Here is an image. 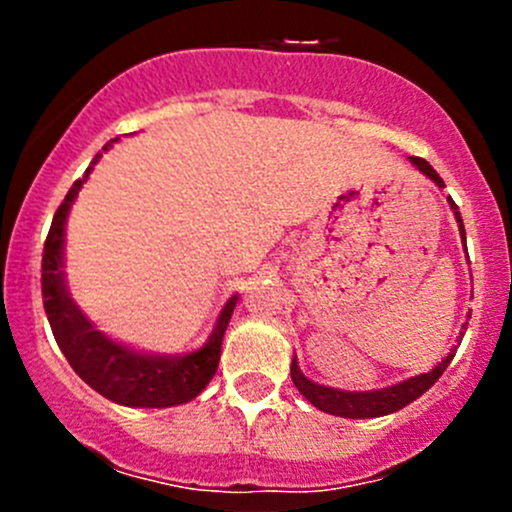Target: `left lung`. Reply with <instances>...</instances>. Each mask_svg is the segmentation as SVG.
I'll return each mask as SVG.
<instances>
[{"label": "left lung", "instance_id": "left-lung-1", "mask_svg": "<svg viewBox=\"0 0 512 512\" xmlns=\"http://www.w3.org/2000/svg\"><path fill=\"white\" fill-rule=\"evenodd\" d=\"M411 163H414L423 175H428V178H431L438 188H443L441 175H438L436 170L428 165V160L411 156ZM448 203H451L453 215H456V220H458V230H461L463 242H466V227H463L461 213H458V205L453 203L451 198H448ZM453 356H456V349H453V352H448L446 359H443L436 369L428 371V374L411 376V379L401 381V384H396V386H389V389L364 391V394H347V391H334V389H327V386L314 384V381H309L307 376L299 371L297 361H292V369L289 371H292V381H294V386L299 389V394H302L309 404L317 406L319 411H327V414L344 416V418H376V416L394 414V411L404 409L406 404L416 401L421 394H426V391L431 389L438 379H441V374L446 371V366L451 364Z\"/></svg>", "mask_w": 512, "mask_h": 512}]
</instances>
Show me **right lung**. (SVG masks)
Wrapping results in <instances>:
<instances>
[{"mask_svg": "<svg viewBox=\"0 0 512 512\" xmlns=\"http://www.w3.org/2000/svg\"><path fill=\"white\" fill-rule=\"evenodd\" d=\"M108 146H103V151H108ZM89 173L91 168L86 170V175ZM84 180H76L71 185L64 203L56 210L44 242V255H41V297H44L46 317H49L56 344L64 352L71 369L91 389L116 404L141 406V409H168V406L185 404V401L195 399L218 371L220 347H223L225 329L237 297L225 304L213 337L195 354L151 356L133 352L123 344L103 337L81 314V309L71 302L64 285V272H61L66 215H69L71 203Z\"/></svg>", "mask_w": 512, "mask_h": 512, "instance_id": "obj_1", "label": "right lung"}]
</instances>
